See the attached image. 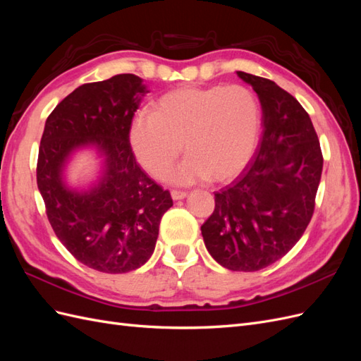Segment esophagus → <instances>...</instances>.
Here are the masks:
<instances>
[{
	"label": "esophagus",
	"mask_w": 361,
	"mask_h": 361,
	"mask_svg": "<svg viewBox=\"0 0 361 361\" xmlns=\"http://www.w3.org/2000/svg\"><path fill=\"white\" fill-rule=\"evenodd\" d=\"M188 195V192L187 191H179V190H173L171 191V199L173 200H182V199H185Z\"/></svg>",
	"instance_id": "34e87169"
}]
</instances>
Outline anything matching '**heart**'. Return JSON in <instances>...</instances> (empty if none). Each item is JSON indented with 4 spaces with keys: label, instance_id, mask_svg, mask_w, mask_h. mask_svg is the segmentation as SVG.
Instances as JSON below:
<instances>
[{
    "label": "heart",
    "instance_id": "obj_1",
    "mask_svg": "<svg viewBox=\"0 0 361 361\" xmlns=\"http://www.w3.org/2000/svg\"><path fill=\"white\" fill-rule=\"evenodd\" d=\"M260 122L257 97L244 85H183L164 93L154 111L135 114L129 141L152 176H161L178 159L183 143L188 157L164 178L180 185L206 178L227 182L253 158Z\"/></svg>",
    "mask_w": 361,
    "mask_h": 361
}]
</instances>
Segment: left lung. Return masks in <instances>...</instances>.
<instances>
[{"instance_id":"8db88e82","label":"left lung","mask_w":361,"mask_h":361,"mask_svg":"<svg viewBox=\"0 0 361 361\" xmlns=\"http://www.w3.org/2000/svg\"><path fill=\"white\" fill-rule=\"evenodd\" d=\"M236 73L257 93L264 130L247 171L215 192L202 235L221 267L250 272L274 264L302 236L324 159L312 120L292 94L262 76Z\"/></svg>"}]
</instances>
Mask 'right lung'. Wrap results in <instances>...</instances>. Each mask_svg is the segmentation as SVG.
Masks as SVG:
<instances>
[{"mask_svg": "<svg viewBox=\"0 0 361 361\" xmlns=\"http://www.w3.org/2000/svg\"><path fill=\"white\" fill-rule=\"evenodd\" d=\"M146 93L133 73L82 84L54 108L40 140L37 187L54 232L76 260L106 274L146 264L161 218L173 206L170 192L140 169L129 143ZM85 147L103 158L102 174L90 189H71L63 170Z\"/></svg>", "mask_w": 361, "mask_h": 361, "instance_id": "right-lung-1", "label": "right lung"}]
</instances>
